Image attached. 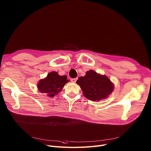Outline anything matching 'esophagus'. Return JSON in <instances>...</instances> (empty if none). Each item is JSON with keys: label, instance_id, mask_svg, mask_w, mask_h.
<instances>
[{"label": "esophagus", "instance_id": "1", "mask_svg": "<svg viewBox=\"0 0 151 151\" xmlns=\"http://www.w3.org/2000/svg\"><path fill=\"white\" fill-rule=\"evenodd\" d=\"M76 80H77V78H72V79H71V81L73 83H75Z\"/></svg>", "mask_w": 151, "mask_h": 151}]
</instances>
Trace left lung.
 Masks as SVG:
<instances>
[{
  "mask_svg": "<svg viewBox=\"0 0 151 151\" xmlns=\"http://www.w3.org/2000/svg\"><path fill=\"white\" fill-rule=\"evenodd\" d=\"M84 96L93 101L106 99L114 88V85L107 76L101 75L93 70L86 72L76 81Z\"/></svg>",
  "mask_w": 151,
  "mask_h": 151,
  "instance_id": "obj_1",
  "label": "left lung"
}]
</instances>
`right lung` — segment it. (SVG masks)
Segmentation results:
<instances>
[{
  "label": "right lung",
  "mask_w": 151,
  "mask_h": 151,
  "mask_svg": "<svg viewBox=\"0 0 151 151\" xmlns=\"http://www.w3.org/2000/svg\"><path fill=\"white\" fill-rule=\"evenodd\" d=\"M67 76H60L57 72L49 73L46 78L40 79L37 83L38 90L42 93H46L47 96L53 98L58 94L65 84L69 80Z\"/></svg>",
  "instance_id": "1"
}]
</instances>
